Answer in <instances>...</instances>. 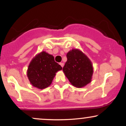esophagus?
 I'll return each mask as SVG.
<instances>
[{"label":"esophagus","mask_w":126,"mask_h":126,"mask_svg":"<svg viewBox=\"0 0 126 126\" xmlns=\"http://www.w3.org/2000/svg\"><path fill=\"white\" fill-rule=\"evenodd\" d=\"M59 64H60V65L62 66V67H63V66H64V63H60Z\"/></svg>","instance_id":"34e87169"}]
</instances>
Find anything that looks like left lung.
Masks as SVG:
<instances>
[{"instance_id": "8db88e82", "label": "left lung", "mask_w": 126, "mask_h": 126, "mask_svg": "<svg viewBox=\"0 0 126 126\" xmlns=\"http://www.w3.org/2000/svg\"><path fill=\"white\" fill-rule=\"evenodd\" d=\"M66 56L67 60L63 70L71 84L82 88L90 83L94 71L89 59L78 49H72Z\"/></svg>"}]
</instances>
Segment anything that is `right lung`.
Listing matches in <instances>:
<instances>
[{
  "label": "right lung",
  "mask_w": 126,
  "mask_h": 126,
  "mask_svg": "<svg viewBox=\"0 0 126 126\" xmlns=\"http://www.w3.org/2000/svg\"><path fill=\"white\" fill-rule=\"evenodd\" d=\"M62 69L61 66L54 61L52 55L42 51L30 62L27 76L33 86L43 89L51 85L56 72Z\"/></svg>",
  "instance_id": "obj_1"
}]
</instances>
